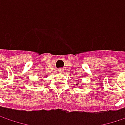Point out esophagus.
Wrapping results in <instances>:
<instances>
[{
    "label": "esophagus",
    "mask_w": 125,
    "mask_h": 125,
    "mask_svg": "<svg viewBox=\"0 0 125 125\" xmlns=\"http://www.w3.org/2000/svg\"><path fill=\"white\" fill-rule=\"evenodd\" d=\"M58 71H59V72H60V73H63V72H64L62 68H60V69H58Z\"/></svg>",
    "instance_id": "obj_1"
}]
</instances>
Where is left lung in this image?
Returning a JSON list of instances; mask_svg holds the SVG:
<instances>
[{
	"instance_id": "left-lung-1",
	"label": "left lung",
	"mask_w": 125,
	"mask_h": 125,
	"mask_svg": "<svg viewBox=\"0 0 125 125\" xmlns=\"http://www.w3.org/2000/svg\"><path fill=\"white\" fill-rule=\"evenodd\" d=\"M79 85V83L78 84H76V85Z\"/></svg>"
}]
</instances>
